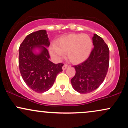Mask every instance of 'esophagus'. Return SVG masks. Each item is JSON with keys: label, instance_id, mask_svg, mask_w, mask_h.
Returning <instances> with one entry per match:
<instances>
[{"label": "esophagus", "instance_id": "obj_1", "mask_svg": "<svg viewBox=\"0 0 128 128\" xmlns=\"http://www.w3.org/2000/svg\"><path fill=\"white\" fill-rule=\"evenodd\" d=\"M68 67V66L67 65V64H64V65L62 66V70H65L66 68H67V67Z\"/></svg>", "mask_w": 128, "mask_h": 128}]
</instances>
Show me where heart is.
Instances as JSON below:
<instances>
[{
    "mask_svg": "<svg viewBox=\"0 0 128 128\" xmlns=\"http://www.w3.org/2000/svg\"><path fill=\"white\" fill-rule=\"evenodd\" d=\"M92 47V40L87 35L70 34L56 42V48H53L51 52L58 58L62 57V54H67L70 62L79 64L88 58Z\"/></svg>",
    "mask_w": 128,
    "mask_h": 128,
    "instance_id": "1",
    "label": "heart"
}]
</instances>
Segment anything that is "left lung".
I'll return each mask as SVG.
<instances>
[{"label":"left lung","instance_id":"8db88e82","mask_svg":"<svg viewBox=\"0 0 128 128\" xmlns=\"http://www.w3.org/2000/svg\"><path fill=\"white\" fill-rule=\"evenodd\" d=\"M94 48L84 62L74 66L75 75L71 79L76 92L85 94L93 92L102 84L108 72L110 50L100 36L94 34Z\"/></svg>","mask_w":128,"mask_h":128}]
</instances>
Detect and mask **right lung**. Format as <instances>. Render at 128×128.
Wrapping results in <instances>:
<instances>
[{"label":"right lung","mask_w":128,"mask_h":128,"mask_svg":"<svg viewBox=\"0 0 128 128\" xmlns=\"http://www.w3.org/2000/svg\"><path fill=\"white\" fill-rule=\"evenodd\" d=\"M50 42L46 30H40L26 36L18 51L19 69L22 78L28 86L37 92H44L52 87L57 74L62 71V63L54 64L49 59L46 47ZM40 49L36 54L33 50Z\"/></svg>","instance_id":"1"}]
</instances>
